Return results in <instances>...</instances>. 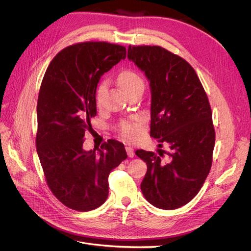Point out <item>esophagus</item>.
I'll return each instance as SVG.
<instances>
[{
  "mask_svg": "<svg viewBox=\"0 0 251 251\" xmlns=\"http://www.w3.org/2000/svg\"><path fill=\"white\" fill-rule=\"evenodd\" d=\"M126 151H127V154H128L129 157H133L135 155L134 150L131 147H126Z\"/></svg>",
  "mask_w": 251,
  "mask_h": 251,
  "instance_id": "obj_1",
  "label": "esophagus"
}]
</instances>
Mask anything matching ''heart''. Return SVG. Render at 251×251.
<instances>
[{"label":"heart","instance_id":"obj_1","mask_svg":"<svg viewBox=\"0 0 251 251\" xmlns=\"http://www.w3.org/2000/svg\"><path fill=\"white\" fill-rule=\"evenodd\" d=\"M118 83L125 94L139 87L143 88L144 86L142 78L136 72L131 70H126L119 74ZM105 89H107V81L103 80L100 82L97 87L96 99L98 103L101 101ZM120 130L125 137L129 139H137L143 132V125L140 120L124 121L120 125Z\"/></svg>","mask_w":251,"mask_h":251}]
</instances>
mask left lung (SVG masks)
Segmentation results:
<instances>
[{
  "mask_svg": "<svg viewBox=\"0 0 251 251\" xmlns=\"http://www.w3.org/2000/svg\"><path fill=\"white\" fill-rule=\"evenodd\" d=\"M127 57L150 81L151 136L171 150L167 162L163 150L160 155L135 151L148 166L142 194L157 208L181 207L199 193L212 167L215 129L207 96L191 65L164 48L129 46Z\"/></svg>",
  "mask_w": 251,
  "mask_h": 251,
  "instance_id": "left-lung-1",
  "label": "left lung"
}]
</instances>
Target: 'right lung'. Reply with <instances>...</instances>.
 <instances>
[{"label": "right lung", "mask_w": 251, "mask_h": 251, "mask_svg": "<svg viewBox=\"0 0 251 251\" xmlns=\"http://www.w3.org/2000/svg\"><path fill=\"white\" fill-rule=\"evenodd\" d=\"M126 58L109 43H81L62 50L45 73L37 100L36 151L50 187L69 208L88 212L108 199L111 171L127 159L115 139L85 151L84 134L97 115L100 77Z\"/></svg>", "instance_id": "add662e5"}]
</instances>
